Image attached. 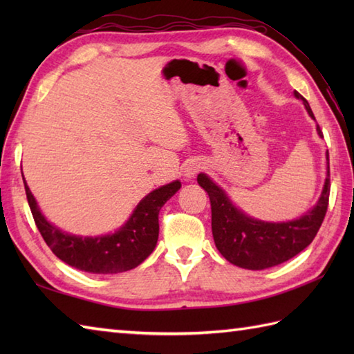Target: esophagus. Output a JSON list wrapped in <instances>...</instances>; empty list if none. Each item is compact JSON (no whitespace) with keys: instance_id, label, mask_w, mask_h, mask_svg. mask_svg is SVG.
<instances>
[{"instance_id":"esophagus-1","label":"esophagus","mask_w":354,"mask_h":354,"mask_svg":"<svg viewBox=\"0 0 354 354\" xmlns=\"http://www.w3.org/2000/svg\"><path fill=\"white\" fill-rule=\"evenodd\" d=\"M202 167H201V164H198V162H192V164H189L185 167V170H184V176L185 178H189V179H193L194 176H196V173L201 170Z\"/></svg>"}]
</instances>
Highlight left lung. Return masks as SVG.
<instances>
[{
	"instance_id": "8db88e82",
	"label": "left lung",
	"mask_w": 354,
	"mask_h": 354,
	"mask_svg": "<svg viewBox=\"0 0 354 354\" xmlns=\"http://www.w3.org/2000/svg\"><path fill=\"white\" fill-rule=\"evenodd\" d=\"M301 99L309 115L315 118L309 103ZM318 135L322 137L319 126ZM199 185L208 193L212 204V230L216 248L232 265L239 268L260 270L280 265L295 257L304 248L309 246L324 221L330 196V167L327 152V178L318 204L299 219L281 223L261 222L240 212L232 205L219 185H216L204 173L198 175Z\"/></svg>"
}]
</instances>
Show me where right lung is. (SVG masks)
Returning <instances> with one entry per match:
<instances>
[{"instance_id": "1", "label": "right lung", "mask_w": 354, "mask_h": 354, "mask_svg": "<svg viewBox=\"0 0 354 354\" xmlns=\"http://www.w3.org/2000/svg\"><path fill=\"white\" fill-rule=\"evenodd\" d=\"M24 187L36 227L57 259L85 272L117 274L137 268L152 254L160 232L158 214L165 202L181 189V183L173 181L150 192L122 228L114 234L100 237L71 236L56 228L42 216L26 179Z\"/></svg>"}]
</instances>
